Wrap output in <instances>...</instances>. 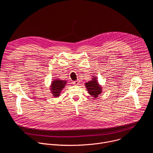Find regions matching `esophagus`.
<instances>
[{
	"mask_svg": "<svg viewBox=\"0 0 153 153\" xmlns=\"http://www.w3.org/2000/svg\"><path fill=\"white\" fill-rule=\"evenodd\" d=\"M79 83H80V81H79V80H76V81H74L73 83L74 85H79Z\"/></svg>",
	"mask_w": 153,
	"mask_h": 153,
	"instance_id": "obj_1",
	"label": "esophagus"
}]
</instances>
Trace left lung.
<instances>
[{
    "label": "left lung",
    "mask_w": 153,
    "mask_h": 153,
    "mask_svg": "<svg viewBox=\"0 0 153 153\" xmlns=\"http://www.w3.org/2000/svg\"><path fill=\"white\" fill-rule=\"evenodd\" d=\"M93 77L94 78H92V80L85 83V85L88 93L94 98H96L102 93V87L98 83L97 78H96L95 76H93Z\"/></svg>",
    "instance_id": "8db88e82"
}]
</instances>
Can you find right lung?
Returning <instances> with one entry per match:
<instances>
[{
  "instance_id": "obj_1",
  "label": "right lung",
  "mask_w": 153,
  "mask_h": 153,
  "mask_svg": "<svg viewBox=\"0 0 153 153\" xmlns=\"http://www.w3.org/2000/svg\"><path fill=\"white\" fill-rule=\"evenodd\" d=\"M66 82L67 81H63L60 79H56L52 82L50 89L54 97L59 96L62 89L67 83Z\"/></svg>"
}]
</instances>
